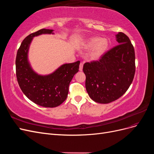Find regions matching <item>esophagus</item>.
<instances>
[{
  "instance_id": "esophagus-1",
  "label": "esophagus",
  "mask_w": 154,
  "mask_h": 154,
  "mask_svg": "<svg viewBox=\"0 0 154 154\" xmlns=\"http://www.w3.org/2000/svg\"><path fill=\"white\" fill-rule=\"evenodd\" d=\"M83 63H80V69H79V70H80V71H82V70H83Z\"/></svg>"
}]
</instances>
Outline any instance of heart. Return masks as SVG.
Wrapping results in <instances>:
<instances>
[{"mask_svg":"<svg viewBox=\"0 0 154 154\" xmlns=\"http://www.w3.org/2000/svg\"><path fill=\"white\" fill-rule=\"evenodd\" d=\"M109 42L105 38L100 37H92L88 38L83 45V48L85 50L91 49L90 57L92 60H97L100 58L105 53L108 48Z\"/></svg>","mask_w":154,"mask_h":154,"instance_id":"b5f03b06","label":"heart"}]
</instances>
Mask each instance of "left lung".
<instances>
[{
  "instance_id": "1",
  "label": "left lung",
  "mask_w": 154,
  "mask_h": 154,
  "mask_svg": "<svg viewBox=\"0 0 154 154\" xmlns=\"http://www.w3.org/2000/svg\"><path fill=\"white\" fill-rule=\"evenodd\" d=\"M116 36L119 45L102 56L99 61L83 65L87 92L96 103H109L119 98L128 90L134 77L133 45L123 32H119Z\"/></svg>"
}]
</instances>
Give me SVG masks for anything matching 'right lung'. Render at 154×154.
Masks as SVG:
<instances>
[{
    "label": "right lung",
    "mask_w": 154,
    "mask_h": 154,
    "mask_svg": "<svg viewBox=\"0 0 154 154\" xmlns=\"http://www.w3.org/2000/svg\"><path fill=\"white\" fill-rule=\"evenodd\" d=\"M53 31L42 29L26 37L18 49L15 61L17 81L23 93L35 103L49 108L58 106L66 100L70 82L78 72L80 63L63 64L48 75H40L33 71L28 60L32 40L42 34H54Z\"/></svg>",
    "instance_id": "1"
}]
</instances>
